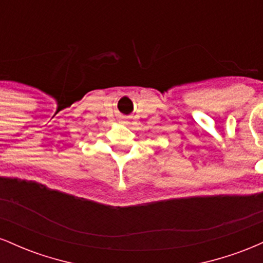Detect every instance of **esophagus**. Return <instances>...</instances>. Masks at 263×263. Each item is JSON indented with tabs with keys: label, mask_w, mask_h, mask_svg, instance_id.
Masks as SVG:
<instances>
[{
	"label": "esophagus",
	"mask_w": 263,
	"mask_h": 263,
	"mask_svg": "<svg viewBox=\"0 0 263 263\" xmlns=\"http://www.w3.org/2000/svg\"><path fill=\"white\" fill-rule=\"evenodd\" d=\"M120 122H121V123L127 122V121H126V117H121V119H120Z\"/></svg>",
	"instance_id": "34e87169"
}]
</instances>
